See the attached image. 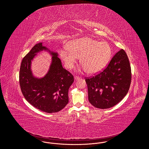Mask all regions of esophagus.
Wrapping results in <instances>:
<instances>
[{
    "label": "esophagus",
    "mask_w": 149,
    "mask_h": 149,
    "mask_svg": "<svg viewBox=\"0 0 149 149\" xmlns=\"http://www.w3.org/2000/svg\"><path fill=\"white\" fill-rule=\"evenodd\" d=\"M80 77H77V76H75L74 77V80H78V79H80Z\"/></svg>",
    "instance_id": "34e87169"
}]
</instances>
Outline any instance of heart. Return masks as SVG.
<instances>
[{
  "label": "heart",
  "mask_w": 149,
  "mask_h": 149,
  "mask_svg": "<svg viewBox=\"0 0 149 149\" xmlns=\"http://www.w3.org/2000/svg\"><path fill=\"white\" fill-rule=\"evenodd\" d=\"M60 55L66 68L71 69L80 57L81 69L93 74L106 67L110 60L112 50L107 43L86 37L72 41L68 46L60 50Z\"/></svg>",
  "instance_id": "1"
}]
</instances>
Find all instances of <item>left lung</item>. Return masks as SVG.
Instances as JSON below:
<instances>
[{"instance_id":"1","label":"left lung","mask_w":149,"mask_h":149,"mask_svg":"<svg viewBox=\"0 0 149 149\" xmlns=\"http://www.w3.org/2000/svg\"><path fill=\"white\" fill-rule=\"evenodd\" d=\"M131 81L130 64L126 53L122 49L116 54L103 71L85 79L89 102L100 109L111 108L126 96Z\"/></svg>"}]
</instances>
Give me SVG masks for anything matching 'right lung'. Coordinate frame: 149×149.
Instances as JSON below:
<instances>
[{
    "mask_svg": "<svg viewBox=\"0 0 149 149\" xmlns=\"http://www.w3.org/2000/svg\"><path fill=\"white\" fill-rule=\"evenodd\" d=\"M43 51L52 56L49 69L41 78L33 74L31 61ZM56 52L52 51L42 42L37 43L22 61L19 84L25 99L37 109L46 113H55L62 110L69 102V89L74 82L71 74L63 68Z\"/></svg>",
    "mask_w": 149,
    "mask_h": 149,
    "instance_id": "1",
    "label": "right lung"
}]
</instances>
